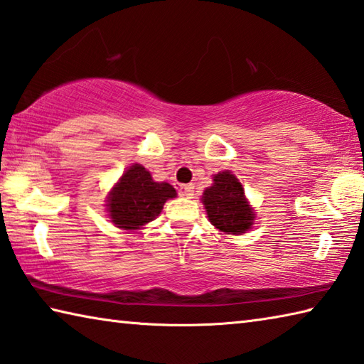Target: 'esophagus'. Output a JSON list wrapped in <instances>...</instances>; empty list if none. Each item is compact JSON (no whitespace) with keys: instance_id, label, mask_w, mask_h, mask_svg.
<instances>
[{"instance_id":"esophagus-1","label":"esophagus","mask_w":364,"mask_h":364,"mask_svg":"<svg viewBox=\"0 0 364 364\" xmlns=\"http://www.w3.org/2000/svg\"><path fill=\"white\" fill-rule=\"evenodd\" d=\"M195 187H193V185H191V183H187V185H181V195L182 196H185V198H191V196H193V190Z\"/></svg>"}]
</instances>
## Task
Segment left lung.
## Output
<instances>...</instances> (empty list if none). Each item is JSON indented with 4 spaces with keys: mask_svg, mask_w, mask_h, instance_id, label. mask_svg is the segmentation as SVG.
I'll list each match as a JSON object with an SVG mask.
<instances>
[{
    "mask_svg": "<svg viewBox=\"0 0 364 364\" xmlns=\"http://www.w3.org/2000/svg\"><path fill=\"white\" fill-rule=\"evenodd\" d=\"M201 201L209 222L226 235H242L255 220V212L245 200L241 182L230 171L214 176V183L204 190Z\"/></svg>",
    "mask_w": 364,
    "mask_h": 364,
    "instance_id": "left-lung-1",
    "label": "left lung"
}]
</instances>
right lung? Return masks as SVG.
Here are the masks:
<instances>
[{"label":"right lung","mask_w":364,"mask_h":364,"mask_svg":"<svg viewBox=\"0 0 364 364\" xmlns=\"http://www.w3.org/2000/svg\"><path fill=\"white\" fill-rule=\"evenodd\" d=\"M176 195L173 185L155 182L142 164L134 163L111 190L106 208L117 228L141 230L146 223L155 220L164 203Z\"/></svg>","instance_id":"add662e5"}]
</instances>
